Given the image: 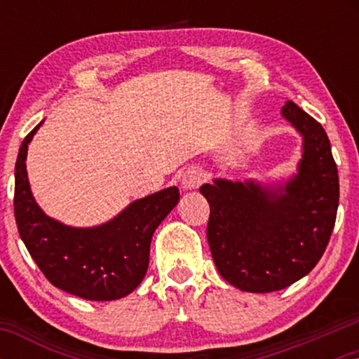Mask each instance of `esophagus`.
<instances>
[{
    "label": "esophagus",
    "instance_id": "obj_1",
    "mask_svg": "<svg viewBox=\"0 0 359 359\" xmlns=\"http://www.w3.org/2000/svg\"><path fill=\"white\" fill-rule=\"evenodd\" d=\"M203 181H204V171L201 170L199 166H191V168L184 171L181 183H183L184 189H196L198 186H201Z\"/></svg>",
    "mask_w": 359,
    "mask_h": 359
}]
</instances>
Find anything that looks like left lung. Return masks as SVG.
Segmentation results:
<instances>
[{"mask_svg":"<svg viewBox=\"0 0 359 359\" xmlns=\"http://www.w3.org/2000/svg\"><path fill=\"white\" fill-rule=\"evenodd\" d=\"M281 112L304 139L294 178L276 188L229 180L199 188L210 208L214 263L240 291L273 292L299 281L316 268L335 225L340 184L327 132L292 101Z\"/></svg>","mask_w":359,"mask_h":359,"instance_id":"obj_1","label":"left lung"}]
</instances>
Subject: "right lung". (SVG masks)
Wrapping results in <instances>:
<instances>
[{"mask_svg":"<svg viewBox=\"0 0 359 359\" xmlns=\"http://www.w3.org/2000/svg\"><path fill=\"white\" fill-rule=\"evenodd\" d=\"M42 124V122H41ZM41 124L22 140L14 168V217L27 252L53 286L88 301H116L130 294L149 268L150 242L180 201L176 186L137 199L97 227H68L39 208L27 180V145Z\"/></svg>","mask_w":359,"mask_h":359,"instance_id":"obj_1","label":"right lung"}]
</instances>
